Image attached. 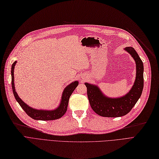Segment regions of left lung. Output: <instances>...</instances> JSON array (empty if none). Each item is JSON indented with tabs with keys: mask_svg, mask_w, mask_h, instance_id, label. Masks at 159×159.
I'll return each instance as SVG.
<instances>
[{
	"mask_svg": "<svg viewBox=\"0 0 159 159\" xmlns=\"http://www.w3.org/2000/svg\"><path fill=\"white\" fill-rule=\"evenodd\" d=\"M124 50L131 55L136 64V77L134 84L126 94L117 98H110L103 94L98 86L88 83H84L92 109L100 116L107 117L124 116L131 110L141 96L144 84L143 61L134 48L126 47Z\"/></svg>",
	"mask_w": 159,
	"mask_h": 159,
	"instance_id": "8db88e82",
	"label": "left lung"
}]
</instances>
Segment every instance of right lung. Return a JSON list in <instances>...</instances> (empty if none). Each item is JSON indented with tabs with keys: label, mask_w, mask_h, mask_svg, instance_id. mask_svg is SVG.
Instances as JSON below:
<instances>
[{
	"label": "right lung",
	"mask_w": 159,
	"mask_h": 159,
	"mask_svg": "<svg viewBox=\"0 0 159 159\" xmlns=\"http://www.w3.org/2000/svg\"><path fill=\"white\" fill-rule=\"evenodd\" d=\"M17 61H14V63L12 65L11 67V76H12V88L14 98H16V101L18 102L20 106L22 107V108L25 111L30 117L36 120H43V121H48V120H54L59 119L62 117L65 112L67 110V106L69 103V100L70 95L72 94L75 89L79 84V82L77 80L73 81V83L69 84L68 86L65 87V89L63 91L62 96L60 104L57 107L52 110H38L35 109L33 107L29 106L25 102L21 100V98L18 96L17 93L15 90L14 86V70L15 65H16Z\"/></svg>",
	"instance_id": "right-lung-1"
}]
</instances>
